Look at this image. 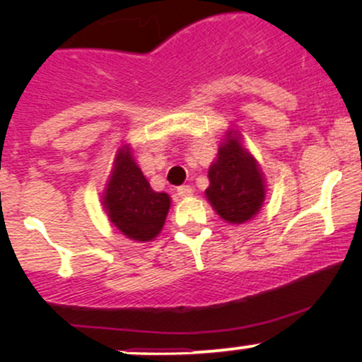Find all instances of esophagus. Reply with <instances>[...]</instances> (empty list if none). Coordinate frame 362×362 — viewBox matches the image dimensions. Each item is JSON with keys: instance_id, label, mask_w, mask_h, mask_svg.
<instances>
[{"instance_id": "34e87169", "label": "esophagus", "mask_w": 362, "mask_h": 362, "mask_svg": "<svg viewBox=\"0 0 362 362\" xmlns=\"http://www.w3.org/2000/svg\"><path fill=\"white\" fill-rule=\"evenodd\" d=\"M177 192H178V195H180L182 199H184V197H190V195L194 194V190H192V187H189V185H182V187H178Z\"/></svg>"}]
</instances>
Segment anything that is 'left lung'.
<instances>
[{"label":"left lung","mask_w":362,"mask_h":362,"mask_svg":"<svg viewBox=\"0 0 362 362\" xmlns=\"http://www.w3.org/2000/svg\"><path fill=\"white\" fill-rule=\"evenodd\" d=\"M206 199L216 214L231 224H243L259 214L267 195L264 172L255 156L245 148L243 134L230 127L209 165Z\"/></svg>","instance_id":"left-lung-1"}]
</instances>
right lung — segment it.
<instances>
[{
  "instance_id": "1",
  "label": "right lung",
  "mask_w": 362,
  "mask_h": 362,
  "mask_svg": "<svg viewBox=\"0 0 362 362\" xmlns=\"http://www.w3.org/2000/svg\"><path fill=\"white\" fill-rule=\"evenodd\" d=\"M100 199L112 226L138 243L153 242L161 233L172 206L167 192L151 189L129 143L120 144L115 151Z\"/></svg>"
}]
</instances>
